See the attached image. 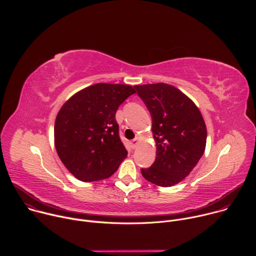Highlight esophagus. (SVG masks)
I'll list each match as a JSON object with an SVG mask.
<instances>
[{
  "label": "esophagus",
  "mask_w": 256,
  "mask_h": 256,
  "mask_svg": "<svg viewBox=\"0 0 256 256\" xmlns=\"http://www.w3.org/2000/svg\"><path fill=\"white\" fill-rule=\"evenodd\" d=\"M138 144V138L136 136V138L132 140V149H136Z\"/></svg>",
  "instance_id": "34e87169"
}]
</instances>
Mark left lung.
Returning <instances> with one entry per match:
<instances>
[{"label":"left lung","instance_id":"8db88e82","mask_svg":"<svg viewBox=\"0 0 256 256\" xmlns=\"http://www.w3.org/2000/svg\"><path fill=\"white\" fill-rule=\"evenodd\" d=\"M152 116L156 160L140 169L144 179L169 188L184 180L202 158L206 128L196 105L177 88L165 84L134 86Z\"/></svg>","mask_w":256,"mask_h":256}]
</instances>
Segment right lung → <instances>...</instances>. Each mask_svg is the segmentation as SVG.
I'll return each instance as SVG.
<instances>
[{
    "label": "right lung",
    "mask_w": 256,
    "mask_h": 256,
    "mask_svg": "<svg viewBox=\"0 0 256 256\" xmlns=\"http://www.w3.org/2000/svg\"><path fill=\"white\" fill-rule=\"evenodd\" d=\"M134 87L98 83L72 95L60 109L54 146L60 161L77 179L110 177L128 156L116 114Z\"/></svg>",
    "instance_id": "1"
}]
</instances>
